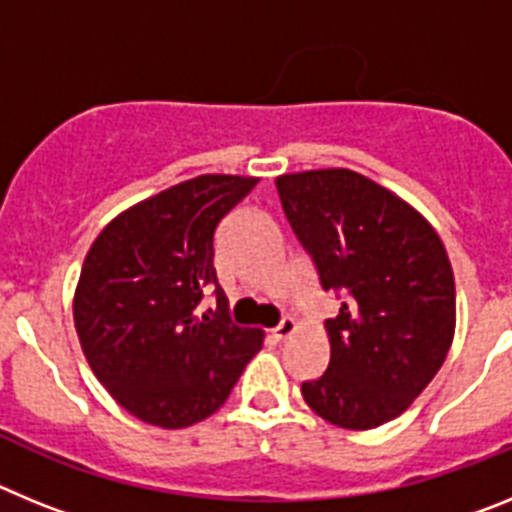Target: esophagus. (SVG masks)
Here are the masks:
<instances>
[{"instance_id":"34e87169","label":"esophagus","mask_w":512,"mask_h":512,"mask_svg":"<svg viewBox=\"0 0 512 512\" xmlns=\"http://www.w3.org/2000/svg\"><path fill=\"white\" fill-rule=\"evenodd\" d=\"M295 330H297V323H295V320H292V318H284L282 323L277 325V328L271 330V338H274V341L282 343V341H287V338L292 336V333H295Z\"/></svg>"}]
</instances>
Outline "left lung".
<instances>
[{
    "mask_svg": "<svg viewBox=\"0 0 512 512\" xmlns=\"http://www.w3.org/2000/svg\"><path fill=\"white\" fill-rule=\"evenodd\" d=\"M277 192L325 292L330 361L302 397L338 428L397 418L428 387L454 341V271L441 238L390 189L348 169L284 174Z\"/></svg>",
    "mask_w": 512,
    "mask_h": 512,
    "instance_id": "left-lung-1",
    "label": "left lung"
}]
</instances>
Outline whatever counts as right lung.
Wrapping results in <instances>:
<instances>
[{
    "instance_id": "add662e5",
    "label": "right lung",
    "mask_w": 512,
    "mask_h": 512,
    "mask_svg": "<svg viewBox=\"0 0 512 512\" xmlns=\"http://www.w3.org/2000/svg\"><path fill=\"white\" fill-rule=\"evenodd\" d=\"M205 174L117 215L89 248L74 323L94 377L143 423L187 428L228 400L264 333L238 328L215 277V230L256 187ZM207 288L218 310L196 312Z\"/></svg>"
}]
</instances>
